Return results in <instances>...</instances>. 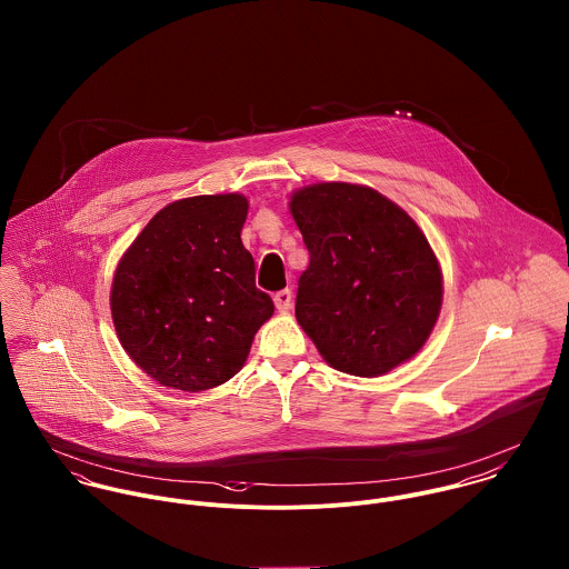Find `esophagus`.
<instances>
[{"label":"esophagus","mask_w":569,"mask_h":569,"mask_svg":"<svg viewBox=\"0 0 569 569\" xmlns=\"http://www.w3.org/2000/svg\"><path fill=\"white\" fill-rule=\"evenodd\" d=\"M273 305H276V309L278 311H289L291 309V291L289 289H282V291H278L276 296H273Z\"/></svg>","instance_id":"1"}]
</instances>
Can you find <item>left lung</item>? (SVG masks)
<instances>
[{
	"mask_svg": "<svg viewBox=\"0 0 569 569\" xmlns=\"http://www.w3.org/2000/svg\"><path fill=\"white\" fill-rule=\"evenodd\" d=\"M309 249L296 318L326 361L379 377L427 341L442 302V273L420 228L372 188L316 183L291 197Z\"/></svg>",
	"mask_w": 569,
	"mask_h": 569,
	"instance_id": "obj_1",
	"label": "left lung"
}]
</instances>
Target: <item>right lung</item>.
I'll use <instances>...</instances> for the list:
<instances>
[{
	"label": "right lung",
	"mask_w": 569,
	"mask_h": 569,
	"mask_svg": "<svg viewBox=\"0 0 569 569\" xmlns=\"http://www.w3.org/2000/svg\"><path fill=\"white\" fill-rule=\"evenodd\" d=\"M244 217L241 194L174 201L116 269L111 316L120 343L166 388L201 392L232 379L273 316L241 243Z\"/></svg>",
	"instance_id": "1"
}]
</instances>
